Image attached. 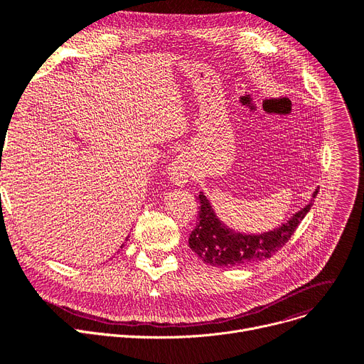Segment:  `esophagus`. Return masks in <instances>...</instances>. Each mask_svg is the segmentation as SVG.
<instances>
[{
    "instance_id": "34e87169",
    "label": "esophagus",
    "mask_w": 364,
    "mask_h": 364,
    "mask_svg": "<svg viewBox=\"0 0 364 364\" xmlns=\"http://www.w3.org/2000/svg\"><path fill=\"white\" fill-rule=\"evenodd\" d=\"M168 176L172 183L183 186L190 176V164L184 156H178L168 165Z\"/></svg>"
}]
</instances>
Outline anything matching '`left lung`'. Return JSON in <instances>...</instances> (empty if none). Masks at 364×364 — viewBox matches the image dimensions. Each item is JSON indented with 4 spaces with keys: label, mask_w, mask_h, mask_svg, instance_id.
<instances>
[{
    "label": "left lung",
    "mask_w": 364,
    "mask_h": 364,
    "mask_svg": "<svg viewBox=\"0 0 364 364\" xmlns=\"http://www.w3.org/2000/svg\"><path fill=\"white\" fill-rule=\"evenodd\" d=\"M318 188L313 193L317 196ZM200 211L195 230L190 233L188 246L203 262L214 267H239L272 258L295 233L296 227L309 214L313 199L288 221L259 235H245L228 228L215 214L203 192L196 198Z\"/></svg>",
    "instance_id": "obj_1"
}]
</instances>
